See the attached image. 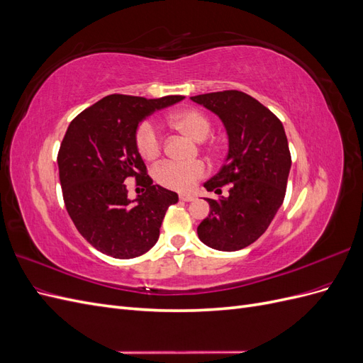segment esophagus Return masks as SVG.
Listing matches in <instances>:
<instances>
[{
    "instance_id": "obj_1",
    "label": "esophagus",
    "mask_w": 363,
    "mask_h": 363,
    "mask_svg": "<svg viewBox=\"0 0 363 363\" xmlns=\"http://www.w3.org/2000/svg\"><path fill=\"white\" fill-rule=\"evenodd\" d=\"M195 199L194 195H191V194H180V200L182 201H192Z\"/></svg>"
}]
</instances>
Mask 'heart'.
<instances>
[{
  "label": "heart",
  "mask_w": 363,
  "mask_h": 363,
  "mask_svg": "<svg viewBox=\"0 0 363 363\" xmlns=\"http://www.w3.org/2000/svg\"><path fill=\"white\" fill-rule=\"evenodd\" d=\"M172 127L183 131L195 140H204L212 130V121L200 108H183V111L169 116ZM136 147L140 156L152 160L162 151V135L157 125L150 119L142 121L136 128ZM207 174V164L201 160L189 163L167 160L157 164L155 169V179L163 188L186 192L191 191L196 182Z\"/></svg>",
  "instance_id": "heart-1"
}]
</instances>
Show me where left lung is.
<instances>
[{
  "instance_id": "8db88e82",
  "label": "left lung",
  "mask_w": 363,
  "mask_h": 363,
  "mask_svg": "<svg viewBox=\"0 0 363 363\" xmlns=\"http://www.w3.org/2000/svg\"><path fill=\"white\" fill-rule=\"evenodd\" d=\"M223 119L228 155L219 172L204 183L211 212L196 228L201 242L219 251L251 245L269 227L283 204L291 169V151L281 121L256 98L240 91L191 96Z\"/></svg>"
}]
</instances>
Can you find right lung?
Listing matches in <instances>:
<instances>
[{"mask_svg": "<svg viewBox=\"0 0 363 363\" xmlns=\"http://www.w3.org/2000/svg\"><path fill=\"white\" fill-rule=\"evenodd\" d=\"M183 98L113 94L71 121L57 155L63 201L79 233L103 255H144L157 242L168 207L179 201L175 192L152 184L135 136L145 116ZM130 178L145 188L135 202L123 183Z\"/></svg>", "mask_w": 363, "mask_h": 363, "instance_id": "right-lung-1", "label": "right lung"}]
</instances>
